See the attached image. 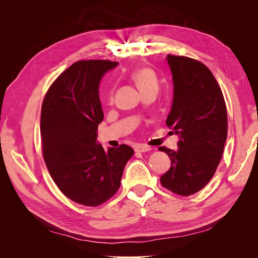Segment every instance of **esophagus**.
Listing matches in <instances>:
<instances>
[{
  "label": "esophagus",
  "mask_w": 258,
  "mask_h": 258,
  "mask_svg": "<svg viewBox=\"0 0 258 258\" xmlns=\"http://www.w3.org/2000/svg\"><path fill=\"white\" fill-rule=\"evenodd\" d=\"M150 151H152V148L150 146H146V145H138L136 147V152H139V153H146Z\"/></svg>",
  "instance_id": "obj_1"
}]
</instances>
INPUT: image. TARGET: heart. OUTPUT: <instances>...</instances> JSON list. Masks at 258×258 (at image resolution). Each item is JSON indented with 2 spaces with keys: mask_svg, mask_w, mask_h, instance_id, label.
Returning a JSON list of instances; mask_svg holds the SVG:
<instances>
[{
  "mask_svg": "<svg viewBox=\"0 0 258 258\" xmlns=\"http://www.w3.org/2000/svg\"><path fill=\"white\" fill-rule=\"evenodd\" d=\"M132 79L137 84L138 88L142 93L150 89H157L158 88V80L153 70L148 68L139 69L132 74ZM106 99L108 102H112L114 99V89L110 88L107 91Z\"/></svg>",
  "mask_w": 258,
  "mask_h": 258,
  "instance_id": "heart-1",
  "label": "heart"
}]
</instances>
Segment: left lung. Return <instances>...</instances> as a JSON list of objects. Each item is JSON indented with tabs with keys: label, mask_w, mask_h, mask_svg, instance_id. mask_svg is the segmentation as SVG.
Listing matches in <instances>:
<instances>
[{
	"label": "left lung",
	"mask_w": 258,
	"mask_h": 258,
	"mask_svg": "<svg viewBox=\"0 0 258 258\" xmlns=\"http://www.w3.org/2000/svg\"><path fill=\"white\" fill-rule=\"evenodd\" d=\"M172 73L173 102L167 124L179 135L177 151L165 146L171 167L160 177L167 189L190 196L211 181L227 139V108L215 77L202 62L168 54Z\"/></svg>",
	"instance_id": "obj_1"
}]
</instances>
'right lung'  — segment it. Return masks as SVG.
Here are the masks:
<instances>
[{
  "mask_svg": "<svg viewBox=\"0 0 258 258\" xmlns=\"http://www.w3.org/2000/svg\"><path fill=\"white\" fill-rule=\"evenodd\" d=\"M116 66L110 60L74 62L50 85L42 104L46 167L66 197L87 207H98L114 196L134 155L128 145L104 151L96 143L98 124L103 120L99 83Z\"/></svg>",
  "mask_w": 258,
  "mask_h": 258,
  "instance_id": "add662e5",
  "label": "right lung"
}]
</instances>
